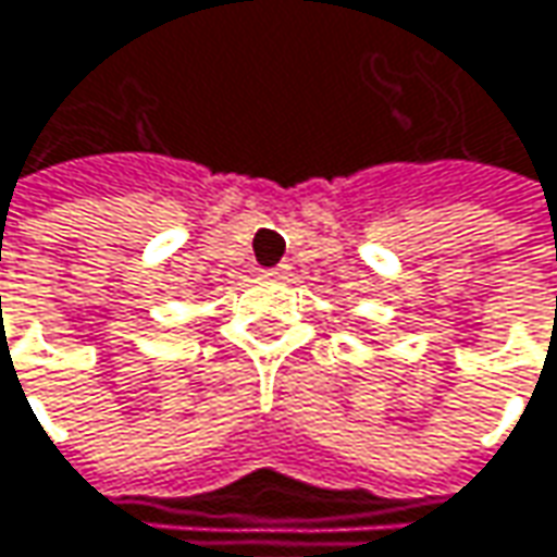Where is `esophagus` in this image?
<instances>
[{
	"label": "esophagus",
	"mask_w": 557,
	"mask_h": 557,
	"mask_svg": "<svg viewBox=\"0 0 557 557\" xmlns=\"http://www.w3.org/2000/svg\"><path fill=\"white\" fill-rule=\"evenodd\" d=\"M261 277H264V280H286V277H289V264H277V268H268V271H261Z\"/></svg>",
	"instance_id": "esophagus-1"
}]
</instances>
